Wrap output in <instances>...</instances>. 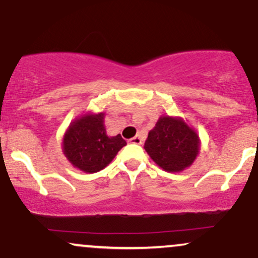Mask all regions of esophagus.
<instances>
[{
	"mask_svg": "<svg viewBox=\"0 0 258 258\" xmlns=\"http://www.w3.org/2000/svg\"><path fill=\"white\" fill-rule=\"evenodd\" d=\"M128 142H130V143H132V144H142V138L139 137V136H136V137L130 139Z\"/></svg>",
	"mask_w": 258,
	"mask_h": 258,
	"instance_id": "obj_1",
	"label": "esophagus"
}]
</instances>
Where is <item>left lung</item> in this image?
Wrapping results in <instances>:
<instances>
[{
    "instance_id": "1",
    "label": "left lung",
    "mask_w": 258,
    "mask_h": 258,
    "mask_svg": "<svg viewBox=\"0 0 258 258\" xmlns=\"http://www.w3.org/2000/svg\"><path fill=\"white\" fill-rule=\"evenodd\" d=\"M144 149L164 171L180 172L197 159L200 149L198 133L180 117L161 116L148 133Z\"/></svg>"
}]
</instances>
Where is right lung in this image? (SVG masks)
Masks as SVG:
<instances>
[{"mask_svg": "<svg viewBox=\"0 0 258 258\" xmlns=\"http://www.w3.org/2000/svg\"><path fill=\"white\" fill-rule=\"evenodd\" d=\"M126 141L120 135L109 137L104 112L85 114L70 123L63 138V153L74 167L94 173L108 166Z\"/></svg>", "mask_w": 258, "mask_h": 258, "instance_id": "obj_1", "label": "right lung"}]
</instances>
